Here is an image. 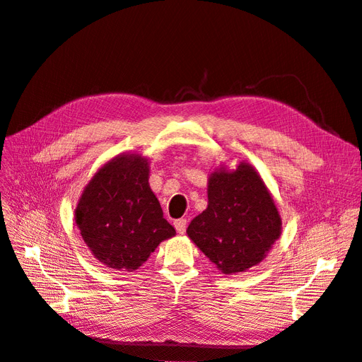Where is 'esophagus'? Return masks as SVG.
Returning a JSON list of instances; mask_svg holds the SVG:
<instances>
[{
	"label": "esophagus",
	"instance_id": "esophagus-1",
	"mask_svg": "<svg viewBox=\"0 0 362 362\" xmlns=\"http://www.w3.org/2000/svg\"><path fill=\"white\" fill-rule=\"evenodd\" d=\"M175 229H177L178 234H184L185 229H187V221L185 218H178V221H175Z\"/></svg>",
	"mask_w": 362,
	"mask_h": 362
}]
</instances>
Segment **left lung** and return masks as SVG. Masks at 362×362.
Returning <instances> with one entry per match:
<instances>
[{
    "label": "left lung",
    "instance_id": "1",
    "mask_svg": "<svg viewBox=\"0 0 362 362\" xmlns=\"http://www.w3.org/2000/svg\"><path fill=\"white\" fill-rule=\"evenodd\" d=\"M208 206L187 235L225 275L246 272L266 258L281 235V216L264 181L249 163L221 168L208 178Z\"/></svg>",
    "mask_w": 362,
    "mask_h": 362
}]
</instances>
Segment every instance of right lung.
<instances>
[{
  "mask_svg": "<svg viewBox=\"0 0 362 362\" xmlns=\"http://www.w3.org/2000/svg\"><path fill=\"white\" fill-rule=\"evenodd\" d=\"M149 164L120 154L95 173L75 208V222L93 257L116 270H137L175 235L149 187Z\"/></svg>",
  "mask_w": 362,
  "mask_h": 362,
  "instance_id": "add662e5",
  "label": "right lung"
}]
</instances>
